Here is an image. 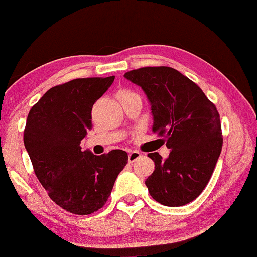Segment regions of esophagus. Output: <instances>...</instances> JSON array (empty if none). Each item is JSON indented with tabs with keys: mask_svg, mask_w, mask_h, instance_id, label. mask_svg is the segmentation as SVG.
<instances>
[{
	"mask_svg": "<svg viewBox=\"0 0 257 257\" xmlns=\"http://www.w3.org/2000/svg\"><path fill=\"white\" fill-rule=\"evenodd\" d=\"M141 156H142V154L139 153L138 151H132V152H129V154H128V161L132 163V162H134V161H136L138 158H141Z\"/></svg>",
	"mask_w": 257,
	"mask_h": 257,
	"instance_id": "1",
	"label": "esophagus"
}]
</instances>
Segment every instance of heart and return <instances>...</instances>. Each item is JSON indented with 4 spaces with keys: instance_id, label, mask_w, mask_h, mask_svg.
Returning a JSON list of instances; mask_svg holds the SVG:
<instances>
[{
    "instance_id": "1",
    "label": "heart",
    "mask_w": 257,
    "mask_h": 257,
    "mask_svg": "<svg viewBox=\"0 0 257 257\" xmlns=\"http://www.w3.org/2000/svg\"><path fill=\"white\" fill-rule=\"evenodd\" d=\"M128 94H132V93H127V92H123L121 95H128Z\"/></svg>"
}]
</instances>
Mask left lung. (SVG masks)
Masks as SVG:
<instances>
[{"label":"left lung","mask_w":257,"mask_h":257,"mask_svg":"<svg viewBox=\"0 0 257 257\" xmlns=\"http://www.w3.org/2000/svg\"><path fill=\"white\" fill-rule=\"evenodd\" d=\"M142 87L151 104L153 130L171 152L163 160L149 153L155 170L145 185L165 206H182L201 195L222 150L216 107L189 78L170 67H145L124 73Z\"/></svg>","instance_id":"obj_1"}]
</instances>
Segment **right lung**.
<instances>
[{
	"instance_id": "obj_1",
	"label": "right lung",
	"mask_w": 257,
	"mask_h": 257,
	"mask_svg": "<svg viewBox=\"0 0 257 257\" xmlns=\"http://www.w3.org/2000/svg\"><path fill=\"white\" fill-rule=\"evenodd\" d=\"M114 76L78 78L52 87L30 108L24 143L37 179L50 198L73 214L102 208L116 177L128 163L127 152L94 155L80 142L92 129V107Z\"/></svg>"
}]
</instances>
